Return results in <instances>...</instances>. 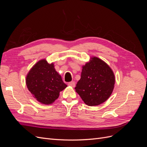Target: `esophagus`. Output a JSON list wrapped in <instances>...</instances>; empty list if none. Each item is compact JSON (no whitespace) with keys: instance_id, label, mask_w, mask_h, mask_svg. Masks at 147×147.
Here are the masks:
<instances>
[{"instance_id":"1","label":"esophagus","mask_w":147,"mask_h":147,"mask_svg":"<svg viewBox=\"0 0 147 147\" xmlns=\"http://www.w3.org/2000/svg\"><path fill=\"white\" fill-rule=\"evenodd\" d=\"M68 85L71 87H75V83L74 82H70L68 83Z\"/></svg>"}]
</instances>
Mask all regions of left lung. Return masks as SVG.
<instances>
[{
    "instance_id": "left-lung-1",
    "label": "left lung",
    "mask_w": 147,
    "mask_h": 147,
    "mask_svg": "<svg viewBox=\"0 0 147 147\" xmlns=\"http://www.w3.org/2000/svg\"><path fill=\"white\" fill-rule=\"evenodd\" d=\"M115 83L112 69L105 62L96 56L82 66L81 78L75 88L84 103L99 105L112 94Z\"/></svg>"
}]
</instances>
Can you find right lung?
Masks as SVG:
<instances>
[{
  "label": "right lung",
  "mask_w": 147,
  "mask_h": 147,
  "mask_svg": "<svg viewBox=\"0 0 147 147\" xmlns=\"http://www.w3.org/2000/svg\"><path fill=\"white\" fill-rule=\"evenodd\" d=\"M26 83L34 98L45 105L53 104L67 86L56 71L54 63L49 64L45 59L38 61L30 69Z\"/></svg>",
  "instance_id": "obj_1"
}]
</instances>
